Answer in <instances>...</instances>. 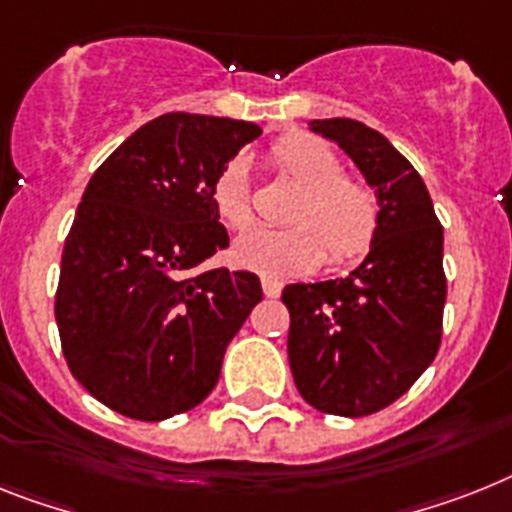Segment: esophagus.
<instances>
[{
    "label": "esophagus",
    "instance_id": "1",
    "mask_svg": "<svg viewBox=\"0 0 512 512\" xmlns=\"http://www.w3.org/2000/svg\"><path fill=\"white\" fill-rule=\"evenodd\" d=\"M261 287H264V295L266 298H277L282 293V285L272 277H261Z\"/></svg>",
    "mask_w": 512,
    "mask_h": 512
}]
</instances>
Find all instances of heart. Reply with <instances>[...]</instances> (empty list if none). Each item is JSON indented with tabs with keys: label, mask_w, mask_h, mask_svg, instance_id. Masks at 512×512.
Here are the masks:
<instances>
[{
	"label": "heart",
	"mask_w": 512,
	"mask_h": 512,
	"mask_svg": "<svg viewBox=\"0 0 512 512\" xmlns=\"http://www.w3.org/2000/svg\"><path fill=\"white\" fill-rule=\"evenodd\" d=\"M272 162L301 188L287 222L269 230L253 227L232 243V261L243 269L287 277L306 274L329 256L332 264H350L369 251L379 230L377 193L356 177L342 175L340 156L314 135H285L274 143ZM217 217L232 230L251 222V183L246 159H230L211 185ZM330 253L327 254L326 251Z\"/></svg>",
	"instance_id": "heart-1"
}]
</instances>
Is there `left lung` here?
I'll return each mask as SVG.
<instances>
[{
    "label": "left lung",
    "mask_w": 512,
    "mask_h": 512,
    "mask_svg": "<svg viewBox=\"0 0 512 512\" xmlns=\"http://www.w3.org/2000/svg\"><path fill=\"white\" fill-rule=\"evenodd\" d=\"M377 193L379 230L366 259L335 280L282 290L290 311L287 358L308 405L369 416L405 395L442 340L447 282L442 225L424 180L382 133L358 120H311Z\"/></svg>",
    "instance_id": "1"
}]
</instances>
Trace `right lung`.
<instances>
[{
  "label": "right lung",
  "mask_w": 512,
  "mask_h": 512,
  "mask_svg": "<svg viewBox=\"0 0 512 512\" xmlns=\"http://www.w3.org/2000/svg\"><path fill=\"white\" fill-rule=\"evenodd\" d=\"M259 135L246 120L162 114L88 180L62 251L54 316L73 377L112 411L164 421L214 390L261 282L225 266L201 269L230 243L211 185Z\"/></svg>",
  "instance_id": "obj_1"
}]
</instances>
